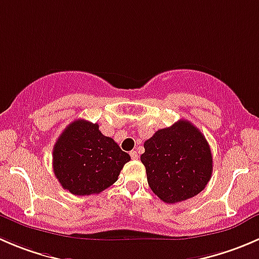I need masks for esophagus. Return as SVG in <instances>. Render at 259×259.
Returning a JSON list of instances; mask_svg holds the SVG:
<instances>
[{
  "instance_id": "obj_1",
  "label": "esophagus",
  "mask_w": 259,
  "mask_h": 259,
  "mask_svg": "<svg viewBox=\"0 0 259 259\" xmlns=\"http://www.w3.org/2000/svg\"><path fill=\"white\" fill-rule=\"evenodd\" d=\"M130 157H132V159H138V153L135 150H132L130 152Z\"/></svg>"
}]
</instances>
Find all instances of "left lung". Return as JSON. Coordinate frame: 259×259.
Instances as JSON below:
<instances>
[{
  "label": "left lung",
  "instance_id": "left-lung-1",
  "mask_svg": "<svg viewBox=\"0 0 259 259\" xmlns=\"http://www.w3.org/2000/svg\"><path fill=\"white\" fill-rule=\"evenodd\" d=\"M140 160L148 185L167 204L185 201L206 187L212 155L204 134L187 120L154 133L145 140Z\"/></svg>",
  "mask_w": 259,
  "mask_h": 259
}]
</instances>
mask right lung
Segmentation results:
<instances>
[{
    "mask_svg": "<svg viewBox=\"0 0 259 259\" xmlns=\"http://www.w3.org/2000/svg\"><path fill=\"white\" fill-rule=\"evenodd\" d=\"M130 155L105 137L99 124L74 120L53 148V169L62 187L77 196L95 195L117 181Z\"/></svg>",
    "mask_w": 259,
    "mask_h": 259,
    "instance_id": "obj_1",
    "label": "right lung"
}]
</instances>
